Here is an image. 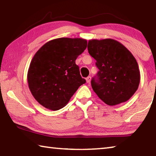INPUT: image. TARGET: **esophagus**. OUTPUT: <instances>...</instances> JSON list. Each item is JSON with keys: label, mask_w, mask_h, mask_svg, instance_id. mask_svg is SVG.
Listing matches in <instances>:
<instances>
[{"label": "esophagus", "mask_w": 156, "mask_h": 156, "mask_svg": "<svg viewBox=\"0 0 156 156\" xmlns=\"http://www.w3.org/2000/svg\"><path fill=\"white\" fill-rule=\"evenodd\" d=\"M91 76H88L87 78H86V81H87V83H90V81H91Z\"/></svg>", "instance_id": "1"}]
</instances>
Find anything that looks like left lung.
I'll return each mask as SVG.
<instances>
[{
	"label": "left lung",
	"instance_id": "obj_1",
	"mask_svg": "<svg viewBox=\"0 0 156 156\" xmlns=\"http://www.w3.org/2000/svg\"><path fill=\"white\" fill-rule=\"evenodd\" d=\"M87 49L99 69L91 81L99 98L110 106L130 99L140 80L138 62L131 53L111 38L90 40Z\"/></svg>",
	"mask_w": 156,
	"mask_h": 156
}]
</instances>
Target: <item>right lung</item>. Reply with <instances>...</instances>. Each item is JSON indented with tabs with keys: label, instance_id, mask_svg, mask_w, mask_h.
Masks as SVG:
<instances>
[{
	"label": "right lung",
	"instance_id": "add662e5",
	"mask_svg": "<svg viewBox=\"0 0 156 156\" xmlns=\"http://www.w3.org/2000/svg\"><path fill=\"white\" fill-rule=\"evenodd\" d=\"M87 45L85 39L60 38L47 42L36 53L28 70L27 83L42 106L60 109L86 83L76 60Z\"/></svg>",
	"mask_w": 156,
	"mask_h": 156
}]
</instances>
